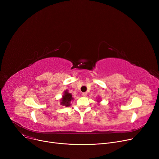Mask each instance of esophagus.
Segmentation results:
<instances>
[{
    "instance_id": "esophagus-1",
    "label": "esophagus",
    "mask_w": 159,
    "mask_h": 159,
    "mask_svg": "<svg viewBox=\"0 0 159 159\" xmlns=\"http://www.w3.org/2000/svg\"><path fill=\"white\" fill-rule=\"evenodd\" d=\"M82 95L84 96V97H86L87 93H86V92H83V93H82Z\"/></svg>"
}]
</instances>
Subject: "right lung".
<instances>
[{"instance_id": "obj_1", "label": "right lung", "mask_w": 159, "mask_h": 159, "mask_svg": "<svg viewBox=\"0 0 159 159\" xmlns=\"http://www.w3.org/2000/svg\"><path fill=\"white\" fill-rule=\"evenodd\" d=\"M72 99H73V98H72L71 94L68 93V91H65V93L62 99L61 104L63 106H70V101Z\"/></svg>"}]
</instances>
